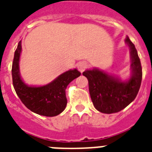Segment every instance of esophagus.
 <instances>
[{
  "label": "esophagus",
  "instance_id": "esophagus-1",
  "mask_svg": "<svg viewBox=\"0 0 152 152\" xmlns=\"http://www.w3.org/2000/svg\"><path fill=\"white\" fill-rule=\"evenodd\" d=\"M87 67H88V64H87V62H85V61L79 62L78 64H77V69L81 71V73H82L83 71L86 69Z\"/></svg>",
  "mask_w": 152,
  "mask_h": 152
}]
</instances>
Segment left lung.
<instances>
[{"instance_id":"8db88e82","label":"left lung","mask_w":152,"mask_h":152,"mask_svg":"<svg viewBox=\"0 0 152 152\" xmlns=\"http://www.w3.org/2000/svg\"><path fill=\"white\" fill-rule=\"evenodd\" d=\"M124 42L129 47L131 75L121 80L115 75L94 67L82 75L88 80L89 93L94 107L104 114L116 113L124 109L136 98L141 86L142 69L134 44L127 36Z\"/></svg>"}]
</instances>
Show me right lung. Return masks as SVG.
<instances>
[{"instance_id": "obj_1", "label": "right lung", "mask_w": 152, "mask_h": 152, "mask_svg": "<svg viewBox=\"0 0 152 152\" xmlns=\"http://www.w3.org/2000/svg\"><path fill=\"white\" fill-rule=\"evenodd\" d=\"M21 41H19L12 64L13 85L17 94L26 107L34 113L47 117L61 114L67 105L65 90L69 83L81 75L76 68L60 75L51 82L42 86L27 85L20 73Z\"/></svg>"}]
</instances>
